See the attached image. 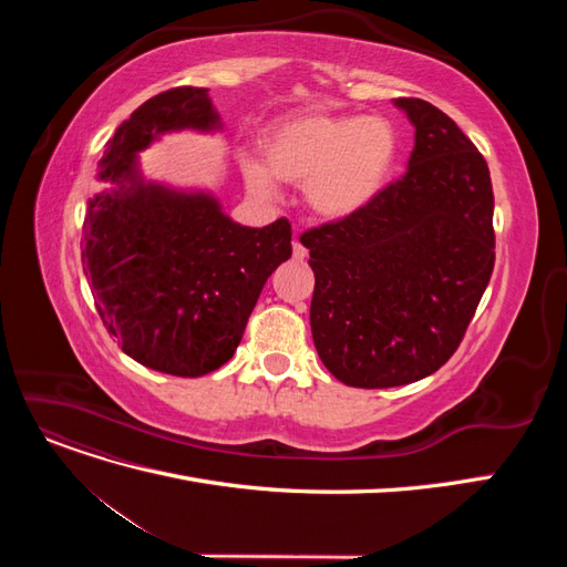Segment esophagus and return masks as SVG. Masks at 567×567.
Here are the masks:
<instances>
[{"label": "esophagus", "mask_w": 567, "mask_h": 567, "mask_svg": "<svg viewBox=\"0 0 567 567\" xmlns=\"http://www.w3.org/2000/svg\"><path fill=\"white\" fill-rule=\"evenodd\" d=\"M293 257H296V260H305V257H307V250H305V246L298 241V238H293Z\"/></svg>", "instance_id": "obj_1"}]
</instances>
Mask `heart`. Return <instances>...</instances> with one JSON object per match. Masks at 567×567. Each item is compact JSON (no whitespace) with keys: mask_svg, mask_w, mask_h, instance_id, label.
Listing matches in <instances>:
<instances>
[{"mask_svg":"<svg viewBox=\"0 0 567 567\" xmlns=\"http://www.w3.org/2000/svg\"><path fill=\"white\" fill-rule=\"evenodd\" d=\"M398 132L383 117L298 111L260 134L262 163L241 156L246 188L260 200L279 182L302 184L305 203L323 219H348L379 196L398 163Z\"/></svg>","mask_w":567,"mask_h":567,"instance_id":"1","label":"heart"}]
</instances>
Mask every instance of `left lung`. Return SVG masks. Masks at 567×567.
I'll list each match as a JSON object with an SVG mask.
<instances>
[{
    "label": "left lung",
    "instance_id": "obj_1",
    "mask_svg": "<svg viewBox=\"0 0 567 567\" xmlns=\"http://www.w3.org/2000/svg\"><path fill=\"white\" fill-rule=\"evenodd\" d=\"M392 104L414 125L404 177L362 213L300 236L315 271V348L352 388L435 373L458 348L494 267L485 158L427 101Z\"/></svg>",
    "mask_w": 567,
    "mask_h": 567
}]
</instances>
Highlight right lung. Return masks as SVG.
<instances>
[{"label": "right lung", "instance_id": "obj_1", "mask_svg": "<svg viewBox=\"0 0 567 567\" xmlns=\"http://www.w3.org/2000/svg\"><path fill=\"white\" fill-rule=\"evenodd\" d=\"M205 87L167 90L106 142L82 229V267L101 321L153 371L198 379L227 364L271 271L286 262L288 219L257 229L221 210L210 188L142 173L140 153L173 132H221Z\"/></svg>", "mask_w": 567, "mask_h": 567}]
</instances>
